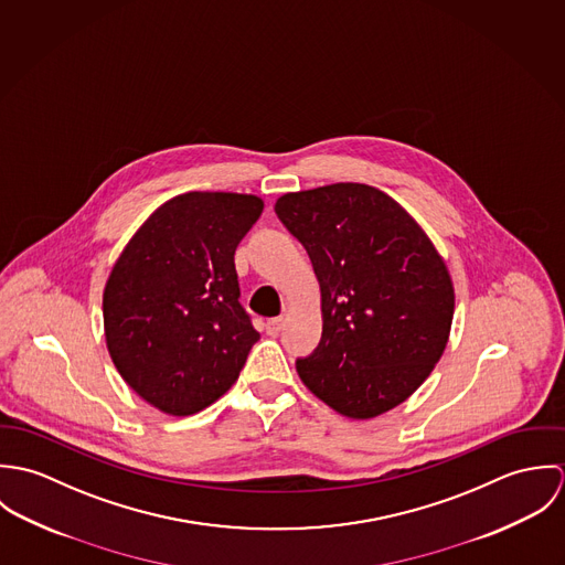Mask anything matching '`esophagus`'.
<instances>
[{"instance_id": "obj_1", "label": "esophagus", "mask_w": 565, "mask_h": 565, "mask_svg": "<svg viewBox=\"0 0 565 565\" xmlns=\"http://www.w3.org/2000/svg\"><path fill=\"white\" fill-rule=\"evenodd\" d=\"M282 326H285V318H271V320H267V323H265V330H267V334L276 337L282 330Z\"/></svg>"}]
</instances>
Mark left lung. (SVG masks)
<instances>
[{
	"mask_svg": "<svg viewBox=\"0 0 565 565\" xmlns=\"http://www.w3.org/2000/svg\"><path fill=\"white\" fill-rule=\"evenodd\" d=\"M305 245L322 291V339L296 361L337 413L370 419L404 403L446 350L455 313L448 267L387 193L337 182L274 206Z\"/></svg>",
	"mask_w": 565,
	"mask_h": 565,
	"instance_id": "left-lung-1",
	"label": "left lung"
}]
</instances>
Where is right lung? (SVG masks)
<instances>
[{
    "label": "right lung",
    "instance_id": "right-lung-1",
    "mask_svg": "<svg viewBox=\"0 0 565 565\" xmlns=\"http://www.w3.org/2000/svg\"><path fill=\"white\" fill-rule=\"evenodd\" d=\"M260 213L256 195H175L113 265L104 287L110 359L162 413L193 415L224 396L260 339L235 269V249Z\"/></svg>",
    "mask_w": 565,
    "mask_h": 565
}]
</instances>
